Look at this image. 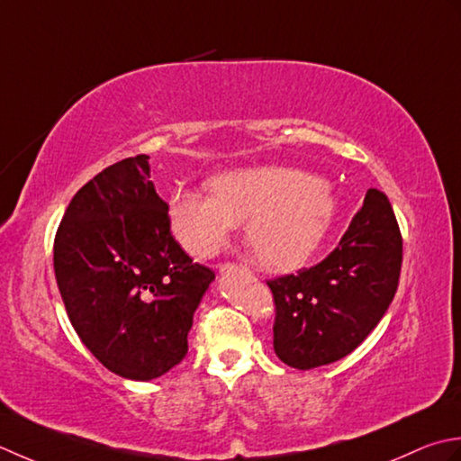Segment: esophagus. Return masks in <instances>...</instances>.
Segmentation results:
<instances>
[{
    "label": "esophagus",
    "mask_w": 461,
    "mask_h": 461,
    "mask_svg": "<svg viewBox=\"0 0 461 461\" xmlns=\"http://www.w3.org/2000/svg\"><path fill=\"white\" fill-rule=\"evenodd\" d=\"M230 270H247V268L240 265H234V262H222L221 272H230Z\"/></svg>",
    "instance_id": "esophagus-1"
}]
</instances>
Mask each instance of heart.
Masks as SVG:
<instances>
[{"label":"heart","mask_w":461,"mask_h":461,"mask_svg":"<svg viewBox=\"0 0 461 461\" xmlns=\"http://www.w3.org/2000/svg\"><path fill=\"white\" fill-rule=\"evenodd\" d=\"M338 203L328 183L290 167H252L211 181V193L176 189L168 219L193 257H211L237 224L260 267L294 270L314 255L332 227Z\"/></svg>","instance_id":"b5f03b06"}]
</instances>
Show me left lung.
<instances>
[{"label": "left lung", "mask_w": 461, "mask_h": 461, "mask_svg": "<svg viewBox=\"0 0 461 461\" xmlns=\"http://www.w3.org/2000/svg\"><path fill=\"white\" fill-rule=\"evenodd\" d=\"M402 232L388 196L368 189L336 249L314 267L267 280L275 352L298 370L344 358L382 321L398 290Z\"/></svg>", "instance_id": "left-lung-1"}]
</instances>
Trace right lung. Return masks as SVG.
<instances>
[{"label": "right lung", "instance_id": "obj_1", "mask_svg": "<svg viewBox=\"0 0 461 461\" xmlns=\"http://www.w3.org/2000/svg\"><path fill=\"white\" fill-rule=\"evenodd\" d=\"M147 155L103 168L55 232L53 268L81 342L107 370L153 380L189 350L193 314L214 272L171 232Z\"/></svg>", "mask_w": 461, "mask_h": 461}]
</instances>
